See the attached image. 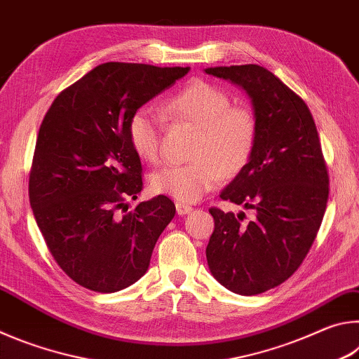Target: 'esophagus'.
<instances>
[{
    "instance_id": "34e87169",
    "label": "esophagus",
    "mask_w": 359,
    "mask_h": 359,
    "mask_svg": "<svg viewBox=\"0 0 359 359\" xmlns=\"http://www.w3.org/2000/svg\"><path fill=\"white\" fill-rule=\"evenodd\" d=\"M175 210H177L179 215H187V214H190L193 208L188 204H184V203H175Z\"/></svg>"
}]
</instances>
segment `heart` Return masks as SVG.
Instances as JSON below:
<instances>
[{
    "instance_id": "b5f03b06",
    "label": "heart",
    "mask_w": 359,
    "mask_h": 359,
    "mask_svg": "<svg viewBox=\"0 0 359 359\" xmlns=\"http://www.w3.org/2000/svg\"><path fill=\"white\" fill-rule=\"evenodd\" d=\"M171 120H185L198 126L193 160L166 165L151 175L156 193L179 203H194L210 191L222 177L239 174L250 160L257 144L258 125L245 106H233L229 96L215 85L191 81L169 96L163 107ZM165 117L151 106H141L128 121V137L136 154L147 163L161 160Z\"/></svg>"
}]
</instances>
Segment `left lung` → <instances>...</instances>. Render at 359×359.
<instances>
[{"mask_svg":"<svg viewBox=\"0 0 359 359\" xmlns=\"http://www.w3.org/2000/svg\"><path fill=\"white\" fill-rule=\"evenodd\" d=\"M205 72L241 85L258 125L250 160L220 194L255 210V218L210 208L215 228L205 257L223 287L259 294L288 280L307 257L326 210L330 175L311 111L280 79L258 65Z\"/></svg>","mask_w":359,"mask_h":359,"instance_id":"obj_1","label":"left lung"}]
</instances>
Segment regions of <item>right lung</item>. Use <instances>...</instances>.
<instances>
[{"label": "right lung", "instance_id": "1", "mask_svg": "<svg viewBox=\"0 0 359 359\" xmlns=\"http://www.w3.org/2000/svg\"><path fill=\"white\" fill-rule=\"evenodd\" d=\"M190 68L109 62L65 88L42 120L28 194L48 252L71 280L115 293L149 269L174 218L165 194L128 212L142 190L141 158L128 137L137 107Z\"/></svg>", "mask_w": 359, "mask_h": 359}]
</instances>
